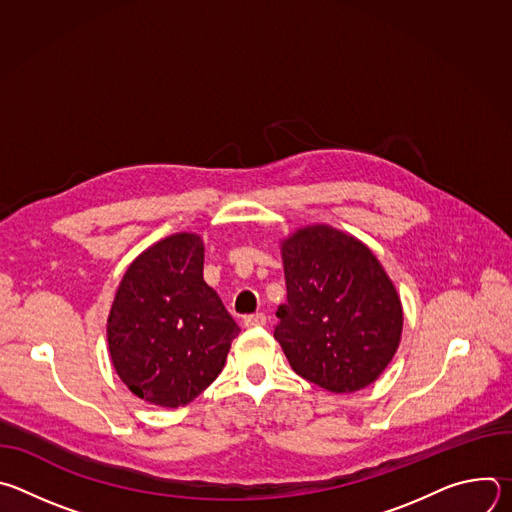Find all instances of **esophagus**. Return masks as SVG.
<instances>
[{"label": "esophagus", "instance_id": "34e87169", "mask_svg": "<svg viewBox=\"0 0 512 512\" xmlns=\"http://www.w3.org/2000/svg\"><path fill=\"white\" fill-rule=\"evenodd\" d=\"M245 328H259V326H265L267 324V316L265 314H251L243 320Z\"/></svg>", "mask_w": 512, "mask_h": 512}]
</instances>
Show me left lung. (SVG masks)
Masks as SVG:
<instances>
[{
	"instance_id": "8db88e82",
	"label": "left lung",
	"mask_w": 512,
	"mask_h": 512,
	"mask_svg": "<svg viewBox=\"0 0 512 512\" xmlns=\"http://www.w3.org/2000/svg\"><path fill=\"white\" fill-rule=\"evenodd\" d=\"M287 304L275 340L291 369L332 391L375 383L403 332L397 289L375 253L330 225H308L281 241Z\"/></svg>"
}]
</instances>
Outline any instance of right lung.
Here are the masks:
<instances>
[{"instance_id":"obj_1","label":"right lung","mask_w":512,"mask_h":512,"mask_svg":"<svg viewBox=\"0 0 512 512\" xmlns=\"http://www.w3.org/2000/svg\"><path fill=\"white\" fill-rule=\"evenodd\" d=\"M202 269L200 235L176 233L137 255L115 291L109 356L123 385L152 405L194 401L221 375L241 332Z\"/></svg>"}]
</instances>
